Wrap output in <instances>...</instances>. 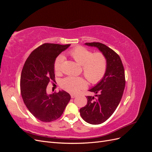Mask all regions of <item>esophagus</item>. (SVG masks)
<instances>
[{
    "label": "esophagus",
    "mask_w": 152,
    "mask_h": 152,
    "mask_svg": "<svg viewBox=\"0 0 152 152\" xmlns=\"http://www.w3.org/2000/svg\"><path fill=\"white\" fill-rule=\"evenodd\" d=\"M70 96H71V98H75V96H76V94H70Z\"/></svg>",
    "instance_id": "34e87169"
}]
</instances>
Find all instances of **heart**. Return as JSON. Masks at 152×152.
I'll return each instance as SVG.
<instances>
[{"mask_svg": "<svg viewBox=\"0 0 152 152\" xmlns=\"http://www.w3.org/2000/svg\"><path fill=\"white\" fill-rule=\"evenodd\" d=\"M69 54L82 66L84 75L90 83L97 84L103 79L107 71V61L102 53L93 54L87 49L79 46L72 49ZM64 60L65 56L62 54L56 58L54 63L55 72H60ZM86 86V81L81 77H67L61 82L62 88L72 93H77L80 89L85 88Z\"/></svg>", "mask_w": 152, "mask_h": 152, "instance_id": "heart-1", "label": "heart"}]
</instances>
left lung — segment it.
<instances>
[{
  "label": "left lung",
  "mask_w": 152,
  "mask_h": 152,
  "mask_svg": "<svg viewBox=\"0 0 152 152\" xmlns=\"http://www.w3.org/2000/svg\"><path fill=\"white\" fill-rule=\"evenodd\" d=\"M85 45L98 48L107 61L103 78L89 90L94 96H87V104L80 109V116L86 122L97 125L107 121L117 108L125 88V73L120 56L112 49L99 42Z\"/></svg>",
  "instance_id": "left-lung-1"
}]
</instances>
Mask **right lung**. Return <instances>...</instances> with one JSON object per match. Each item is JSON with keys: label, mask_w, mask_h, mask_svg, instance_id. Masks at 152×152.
Here are the masks:
<instances>
[{"label": "right lung", "mask_w": 152, "mask_h": 152, "mask_svg": "<svg viewBox=\"0 0 152 152\" xmlns=\"http://www.w3.org/2000/svg\"><path fill=\"white\" fill-rule=\"evenodd\" d=\"M70 45H41L31 52L22 69V98L30 112L40 121L49 122L60 117L70 100V95L63 90L50 94L46 91L49 82H55V59Z\"/></svg>", "instance_id": "add662e5"}]
</instances>
